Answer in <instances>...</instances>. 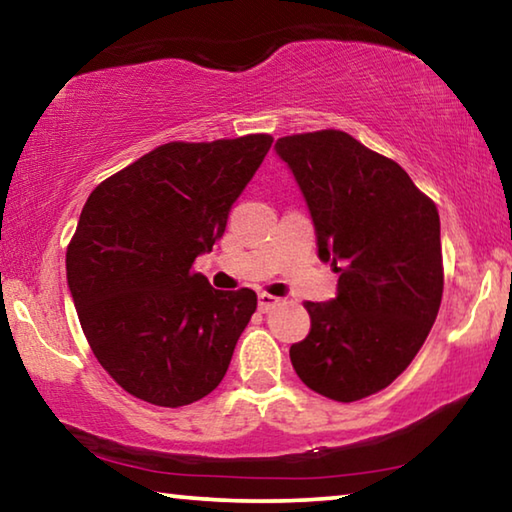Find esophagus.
Wrapping results in <instances>:
<instances>
[{
    "instance_id": "esophagus-1",
    "label": "esophagus",
    "mask_w": 512,
    "mask_h": 512,
    "mask_svg": "<svg viewBox=\"0 0 512 512\" xmlns=\"http://www.w3.org/2000/svg\"><path fill=\"white\" fill-rule=\"evenodd\" d=\"M257 305H259V311H271L273 307L280 305V298L271 296V293H259Z\"/></svg>"
}]
</instances>
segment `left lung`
<instances>
[{
    "label": "left lung",
    "mask_w": 512,
    "mask_h": 512,
    "mask_svg": "<svg viewBox=\"0 0 512 512\" xmlns=\"http://www.w3.org/2000/svg\"><path fill=\"white\" fill-rule=\"evenodd\" d=\"M275 153L305 196L318 257L341 273L336 298L305 302L293 370L329 400H363L402 375L438 316V210L400 164L343 131L280 137Z\"/></svg>",
    "instance_id": "8db88e82"
}]
</instances>
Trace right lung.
Returning a JSON list of instances; mask_svg holds the SVG:
<instances>
[{"instance_id": "add662e5", "label": "right lung", "mask_w": 512, "mask_h": 512, "mask_svg": "<svg viewBox=\"0 0 512 512\" xmlns=\"http://www.w3.org/2000/svg\"><path fill=\"white\" fill-rule=\"evenodd\" d=\"M271 135L169 142L94 189L67 246V284L108 375L155 406L192 404L225 377L257 309L192 271L223 237Z\"/></svg>"}]
</instances>
